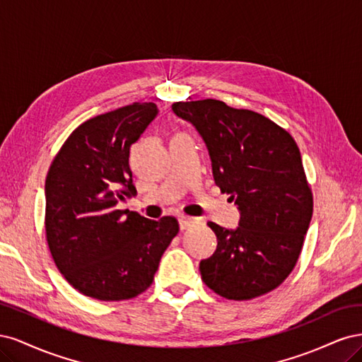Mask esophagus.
<instances>
[{
	"mask_svg": "<svg viewBox=\"0 0 362 362\" xmlns=\"http://www.w3.org/2000/svg\"><path fill=\"white\" fill-rule=\"evenodd\" d=\"M178 223H180V229H181V231H184V229L190 228V226L194 223V221H193V218H190V217H181L180 221H178Z\"/></svg>",
	"mask_w": 362,
	"mask_h": 362,
	"instance_id": "1",
	"label": "esophagus"
}]
</instances>
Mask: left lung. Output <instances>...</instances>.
<instances>
[{"label":"left lung","instance_id":"8db88e82","mask_svg":"<svg viewBox=\"0 0 362 362\" xmlns=\"http://www.w3.org/2000/svg\"><path fill=\"white\" fill-rule=\"evenodd\" d=\"M198 131L216 184L240 211L235 229L208 222L214 254L202 281L222 298L247 300L275 290L298 262L313 217V193L294 139L270 119L217 100L173 103Z\"/></svg>","mask_w":362,"mask_h":362}]
</instances>
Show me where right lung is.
Listing matches in <instances>:
<instances>
[{"instance_id": "obj_1", "label": "right lung", "mask_w": 362, "mask_h": 362, "mask_svg": "<svg viewBox=\"0 0 362 362\" xmlns=\"http://www.w3.org/2000/svg\"><path fill=\"white\" fill-rule=\"evenodd\" d=\"M158 115L134 103L86 120L64 141L45 181V229L51 255L71 286L98 300L144 293L163 252L178 234L175 217L149 221L117 210L137 190L129 148Z\"/></svg>"}]
</instances>
